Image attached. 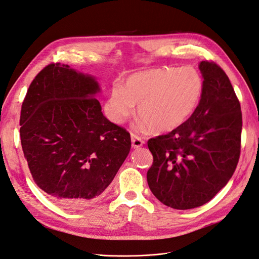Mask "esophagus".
Instances as JSON below:
<instances>
[{"label":"esophagus","instance_id":"1","mask_svg":"<svg viewBox=\"0 0 259 259\" xmlns=\"http://www.w3.org/2000/svg\"><path fill=\"white\" fill-rule=\"evenodd\" d=\"M144 144H145V142L139 136H137L135 134H132V146H133V148H135V149L140 148Z\"/></svg>","mask_w":259,"mask_h":259}]
</instances>
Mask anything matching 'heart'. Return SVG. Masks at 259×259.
<instances>
[{"instance_id":"b5f03b06","label":"heart","mask_w":259,"mask_h":259,"mask_svg":"<svg viewBox=\"0 0 259 259\" xmlns=\"http://www.w3.org/2000/svg\"><path fill=\"white\" fill-rule=\"evenodd\" d=\"M204 90V77L195 67H158L132 74L122 88H112L105 111L111 122L122 124L137 105L140 125L154 134H163L190 119Z\"/></svg>"}]
</instances>
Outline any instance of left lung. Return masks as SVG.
I'll return each mask as SVG.
<instances>
[{
  "label": "left lung",
  "instance_id": "8db88e82",
  "mask_svg": "<svg viewBox=\"0 0 259 259\" xmlns=\"http://www.w3.org/2000/svg\"><path fill=\"white\" fill-rule=\"evenodd\" d=\"M199 68L205 90L198 110L180 127L148 140L153 155L149 188L175 209L213 199L232 177L241 152V106L229 77L211 60Z\"/></svg>",
  "mask_w": 259,
  "mask_h": 259
}]
</instances>
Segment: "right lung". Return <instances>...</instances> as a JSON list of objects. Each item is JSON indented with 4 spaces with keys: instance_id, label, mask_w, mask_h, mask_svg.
<instances>
[{
    "instance_id": "1",
    "label": "right lung",
    "mask_w": 259,
    "mask_h": 259,
    "mask_svg": "<svg viewBox=\"0 0 259 259\" xmlns=\"http://www.w3.org/2000/svg\"><path fill=\"white\" fill-rule=\"evenodd\" d=\"M93 76L50 64L21 106L20 140L32 178L61 205L80 208L111 184L131 149L130 133L109 121Z\"/></svg>"
}]
</instances>
